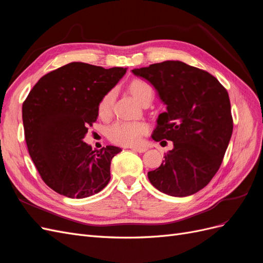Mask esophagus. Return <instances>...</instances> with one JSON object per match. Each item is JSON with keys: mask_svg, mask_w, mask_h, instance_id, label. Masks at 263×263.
Wrapping results in <instances>:
<instances>
[{"mask_svg": "<svg viewBox=\"0 0 263 263\" xmlns=\"http://www.w3.org/2000/svg\"><path fill=\"white\" fill-rule=\"evenodd\" d=\"M132 149L134 151H137V153H145V151L147 150V148H145V147H133Z\"/></svg>", "mask_w": 263, "mask_h": 263, "instance_id": "obj_1", "label": "esophagus"}]
</instances>
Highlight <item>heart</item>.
<instances>
[{
	"mask_svg": "<svg viewBox=\"0 0 263 263\" xmlns=\"http://www.w3.org/2000/svg\"><path fill=\"white\" fill-rule=\"evenodd\" d=\"M129 92L134 99L140 104L145 101H153L154 99V89L148 82L135 79L128 85ZM115 99V91L110 90L103 97L100 105L99 112L102 116H106L112 109L113 103ZM148 130V127L145 123L141 122H118L114 124L108 129V137L110 140L121 145L133 146L139 142L142 135H145Z\"/></svg>",
	"mask_w": 263,
	"mask_h": 263,
	"instance_id": "1",
	"label": "heart"
}]
</instances>
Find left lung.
Segmentation results:
<instances>
[{
  "instance_id": "1",
  "label": "left lung",
  "mask_w": 263,
  "mask_h": 263,
  "mask_svg": "<svg viewBox=\"0 0 263 263\" xmlns=\"http://www.w3.org/2000/svg\"><path fill=\"white\" fill-rule=\"evenodd\" d=\"M132 72L153 85L166 106L151 137L173 142L160 166L148 172L150 183L170 196L198 192L218 171L233 134L226 89L209 72L179 60Z\"/></svg>"
}]
</instances>
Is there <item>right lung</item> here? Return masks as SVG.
Listing matches in <instances>:
<instances>
[{"mask_svg": "<svg viewBox=\"0 0 263 263\" xmlns=\"http://www.w3.org/2000/svg\"><path fill=\"white\" fill-rule=\"evenodd\" d=\"M126 71L70 62L39 79L24 102L29 156L44 182L57 193L84 198L108 184L110 161L122 149L92 150L83 139L97 121L103 97Z\"/></svg>", "mask_w": 263, "mask_h": 263, "instance_id": "add662e5", "label": "right lung"}]
</instances>
